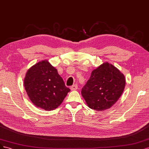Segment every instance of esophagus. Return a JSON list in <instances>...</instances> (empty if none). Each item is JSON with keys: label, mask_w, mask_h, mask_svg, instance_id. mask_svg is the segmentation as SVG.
I'll list each match as a JSON object with an SVG mask.
<instances>
[{"label": "esophagus", "mask_w": 149, "mask_h": 149, "mask_svg": "<svg viewBox=\"0 0 149 149\" xmlns=\"http://www.w3.org/2000/svg\"><path fill=\"white\" fill-rule=\"evenodd\" d=\"M77 88H78V86H77V84L73 85L72 86V87H70L71 90H76Z\"/></svg>", "instance_id": "34e87169"}]
</instances>
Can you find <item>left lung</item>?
I'll list each match as a JSON object with an SVG mask.
<instances>
[{
  "label": "left lung",
  "mask_w": 149,
  "mask_h": 149,
  "mask_svg": "<svg viewBox=\"0 0 149 149\" xmlns=\"http://www.w3.org/2000/svg\"><path fill=\"white\" fill-rule=\"evenodd\" d=\"M125 85L124 75L107 62L92 72L81 93L90 108L103 111L117 102Z\"/></svg>",
  "instance_id": "left-lung-1"
}]
</instances>
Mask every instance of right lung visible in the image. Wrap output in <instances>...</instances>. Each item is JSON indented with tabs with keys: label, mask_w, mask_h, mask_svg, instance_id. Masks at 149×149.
<instances>
[{
	"label": "right lung",
	"mask_w": 149,
	"mask_h": 149,
	"mask_svg": "<svg viewBox=\"0 0 149 149\" xmlns=\"http://www.w3.org/2000/svg\"><path fill=\"white\" fill-rule=\"evenodd\" d=\"M23 83L33 104L47 111L58 107L70 91L57 69L46 60L38 62L28 69Z\"/></svg>",
	"instance_id": "1"
}]
</instances>
